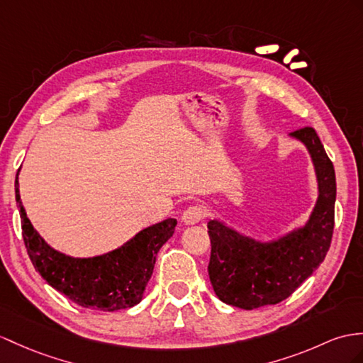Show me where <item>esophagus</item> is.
Instances as JSON below:
<instances>
[{"label": "esophagus", "instance_id": "obj_1", "mask_svg": "<svg viewBox=\"0 0 363 363\" xmlns=\"http://www.w3.org/2000/svg\"><path fill=\"white\" fill-rule=\"evenodd\" d=\"M203 217H205V211H203V208H200V206H191V208H188L186 211L183 212L182 222L184 225H188V226L197 225L199 222H201Z\"/></svg>", "mask_w": 363, "mask_h": 363}]
</instances>
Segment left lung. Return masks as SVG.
Listing matches in <instances>:
<instances>
[{
  "instance_id": "left-lung-1",
  "label": "left lung",
  "mask_w": 363,
  "mask_h": 363,
  "mask_svg": "<svg viewBox=\"0 0 363 363\" xmlns=\"http://www.w3.org/2000/svg\"><path fill=\"white\" fill-rule=\"evenodd\" d=\"M311 157L317 200L306 223L274 240L262 242L238 233L218 218L209 220V280L223 303L242 309L276 305L289 297L319 268L334 229L335 174L313 128L289 134Z\"/></svg>"
}]
</instances>
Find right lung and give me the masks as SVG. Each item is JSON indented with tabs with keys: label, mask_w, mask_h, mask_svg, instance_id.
I'll return each instance as SVG.
<instances>
[{
	"label": "right lung",
	"mask_w": 363,
	"mask_h": 363,
	"mask_svg": "<svg viewBox=\"0 0 363 363\" xmlns=\"http://www.w3.org/2000/svg\"><path fill=\"white\" fill-rule=\"evenodd\" d=\"M15 199L20 205L23 238L33 268L74 303L101 311H118L141 302L157 254L172 237L177 225L175 218H166L145 228L117 250L95 257H72L52 248L35 231L21 203L18 174Z\"/></svg>",
	"instance_id": "1"
}]
</instances>
